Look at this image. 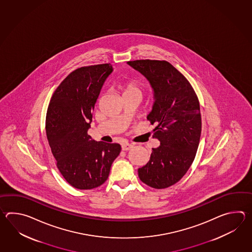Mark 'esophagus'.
I'll return each mask as SVG.
<instances>
[{
	"instance_id": "esophagus-1",
	"label": "esophagus",
	"mask_w": 252,
	"mask_h": 252,
	"mask_svg": "<svg viewBox=\"0 0 252 252\" xmlns=\"http://www.w3.org/2000/svg\"><path fill=\"white\" fill-rule=\"evenodd\" d=\"M132 148H133V145L129 144L128 142H124L122 144V149H123V150H125V151L129 150L130 149H132Z\"/></svg>"
}]
</instances>
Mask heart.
I'll list each match as a JSON object with an SVG mask.
<instances>
[{
	"label": "heart",
	"mask_w": 252,
	"mask_h": 252,
	"mask_svg": "<svg viewBox=\"0 0 252 252\" xmlns=\"http://www.w3.org/2000/svg\"><path fill=\"white\" fill-rule=\"evenodd\" d=\"M120 88L124 93V96L129 95V94L141 95L142 94V87L137 81L132 80V79L123 81L120 85Z\"/></svg>",
	"instance_id": "obj_1"
}]
</instances>
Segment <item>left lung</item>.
Listing matches in <instances>:
<instances>
[{
	"label": "left lung",
	"instance_id": "left-lung-1",
	"mask_svg": "<svg viewBox=\"0 0 252 252\" xmlns=\"http://www.w3.org/2000/svg\"><path fill=\"white\" fill-rule=\"evenodd\" d=\"M128 64L150 81L155 103L147 119L156 124L150 161L138 169L139 179L150 188L164 189L178 182L192 165L202 130L198 97L184 75L165 60L140 59Z\"/></svg>",
	"mask_w": 252,
	"mask_h": 252
}]
</instances>
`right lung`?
I'll return each mask as SVG.
<instances>
[{"mask_svg":"<svg viewBox=\"0 0 252 252\" xmlns=\"http://www.w3.org/2000/svg\"><path fill=\"white\" fill-rule=\"evenodd\" d=\"M110 64L74 70L60 83L48 104L46 133L57 166L73 188L89 190L107 180L121 145L91 139L87 133Z\"/></svg>","mask_w":252,"mask_h":252,"instance_id":"add662e5","label":"right lung"}]
</instances>
